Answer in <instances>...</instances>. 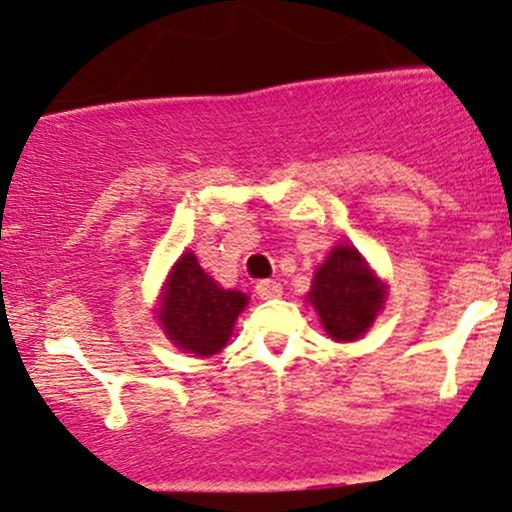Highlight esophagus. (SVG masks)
<instances>
[{
  "label": "esophagus",
  "instance_id": "1",
  "mask_svg": "<svg viewBox=\"0 0 512 512\" xmlns=\"http://www.w3.org/2000/svg\"><path fill=\"white\" fill-rule=\"evenodd\" d=\"M255 292L260 299H277V297H282V284H279L277 279H260L255 287Z\"/></svg>",
  "mask_w": 512,
  "mask_h": 512
}]
</instances>
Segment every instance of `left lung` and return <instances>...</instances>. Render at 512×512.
<instances>
[{
    "mask_svg": "<svg viewBox=\"0 0 512 512\" xmlns=\"http://www.w3.org/2000/svg\"><path fill=\"white\" fill-rule=\"evenodd\" d=\"M309 301L333 341H355L373 326L383 309L385 287L355 247L336 245L316 270Z\"/></svg>",
    "mask_w": 512,
    "mask_h": 512,
    "instance_id": "left-lung-1",
    "label": "left lung"
}]
</instances>
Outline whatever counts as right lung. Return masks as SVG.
<instances>
[{"instance_id":"obj_1","label":"right lung","mask_w":512,"mask_h":512,"mask_svg":"<svg viewBox=\"0 0 512 512\" xmlns=\"http://www.w3.org/2000/svg\"><path fill=\"white\" fill-rule=\"evenodd\" d=\"M247 297L235 289H220L186 252L169 274L161 297L159 321L166 336L186 353L213 355L228 343L235 319Z\"/></svg>"}]
</instances>
